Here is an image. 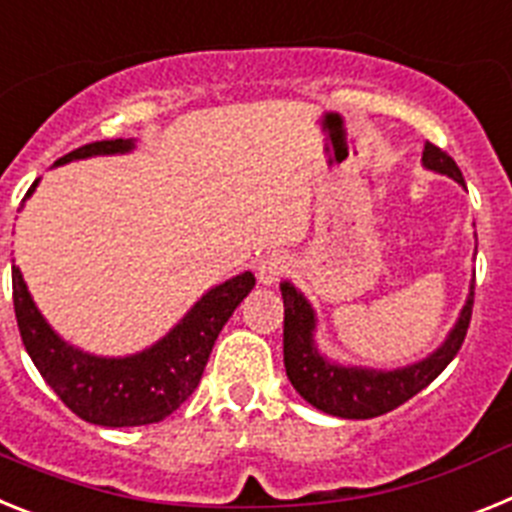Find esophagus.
<instances>
[{
  "mask_svg": "<svg viewBox=\"0 0 512 512\" xmlns=\"http://www.w3.org/2000/svg\"><path fill=\"white\" fill-rule=\"evenodd\" d=\"M288 268H291V262H288L286 255L262 257L260 265H257V281H260L262 286H270V283L278 281L281 275H286Z\"/></svg>",
  "mask_w": 512,
  "mask_h": 512,
  "instance_id": "obj_1",
  "label": "esophagus"
}]
</instances>
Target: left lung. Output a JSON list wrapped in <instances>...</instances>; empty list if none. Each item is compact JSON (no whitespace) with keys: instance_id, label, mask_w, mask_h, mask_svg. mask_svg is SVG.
I'll return each instance as SVG.
<instances>
[{"instance_id":"8db88e82","label":"left lung","mask_w":512,"mask_h":512,"mask_svg":"<svg viewBox=\"0 0 512 512\" xmlns=\"http://www.w3.org/2000/svg\"><path fill=\"white\" fill-rule=\"evenodd\" d=\"M422 164L428 170L441 172L464 185L459 164L430 141L422 151ZM281 296L283 311H286V317H283V363H286V376L291 379L293 389L299 391L311 407H317L327 415L348 417V420H368V417L397 410L399 404L412 399L417 391L438 379L443 368L456 358L464 345L471 322V306H474V286H471L459 322L453 324L451 335L446 337L441 348L412 366L394 368V371H373V368L361 366H340V363L327 361L324 355H319L317 345H314L317 317H314L311 304L291 283H281Z\"/></svg>"}]
</instances>
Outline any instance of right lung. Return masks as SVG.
<instances>
[{
    "label": "right lung",
    "instance_id": "right-lung-1",
    "mask_svg": "<svg viewBox=\"0 0 512 512\" xmlns=\"http://www.w3.org/2000/svg\"><path fill=\"white\" fill-rule=\"evenodd\" d=\"M131 149L133 139L95 141L69 151L56 164L97 154H126ZM35 185L38 180L30 185L25 198L33 195ZM252 286V273L234 275L231 281L211 288L180 324L151 348L126 358H97L64 342L51 330L30 299L20 268L12 265V301L22 345L61 402L77 417L102 428L151 425L172 415L201 384L213 342Z\"/></svg>",
    "mask_w": 512,
    "mask_h": 512
}]
</instances>
